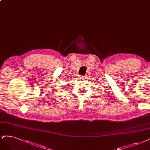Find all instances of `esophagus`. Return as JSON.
Returning <instances> with one entry per match:
<instances>
[{
	"instance_id": "34e87169",
	"label": "esophagus",
	"mask_w": 150,
	"mask_h": 150,
	"mask_svg": "<svg viewBox=\"0 0 150 150\" xmlns=\"http://www.w3.org/2000/svg\"><path fill=\"white\" fill-rule=\"evenodd\" d=\"M80 79L82 80H85L86 79V76H81Z\"/></svg>"
}]
</instances>
